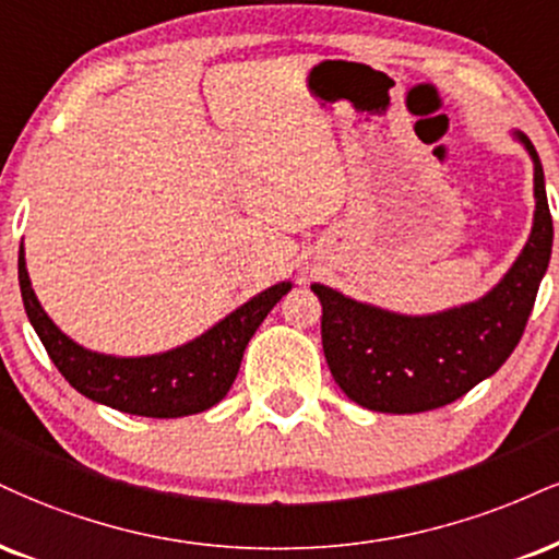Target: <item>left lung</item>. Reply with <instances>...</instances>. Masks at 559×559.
Instances as JSON below:
<instances>
[{
  "instance_id": "8db88e82",
  "label": "left lung",
  "mask_w": 559,
  "mask_h": 559,
  "mask_svg": "<svg viewBox=\"0 0 559 559\" xmlns=\"http://www.w3.org/2000/svg\"><path fill=\"white\" fill-rule=\"evenodd\" d=\"M534 164L531 234L487 294L427 314H406L312 284L322 301V352L338 388L380 414H419L459 401L506 365L521 341L552 258V215L536 147L510 130Z\"/></svg>"
}]
</instances>
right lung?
Instances as JSON below:
<instances>
[{
  "mask_svg": "<svg viewBox=\"0 0 559 559\" xmlns=\"http://www.w3.org/2000/svg\"><path fill=\"white\" fill-rule=\"evenodd\" d=\"M17 278L25 314L64 380L85 399L124 414L151 416V419L200 414L224 401L228 388L237 380L241 356L254 331L294 286L292 281L267 286L265 292L254 294L198 338L174 346L169 352L117 356L80 346L78 341L59 331V325L46 314L33 292L23 245H20L17 258Z\"/></svg>",
  "mask_w": 559,
  "mask_h": 559,
  "instance_id": "obj_1",
  "label": "right lung"
}]
</instances>
